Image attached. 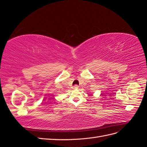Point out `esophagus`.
Listing matches in <instances>:
<instances>
[{"label":"esophagus","mask_w":147,"mask_h":147,"mask_svg":"<svg viewBox=\"0 0 147 147\" xmlns=\"http://www.w3.org/2000/svg\"><path fill=\"white\" fill-rule=\"evenodd\" d=\"M74 87L75 89H78L79 88V86L78 85H77V84H75V85H74Z\"/></svg>","instance_id":"esophagus-1"}]
</instances>
